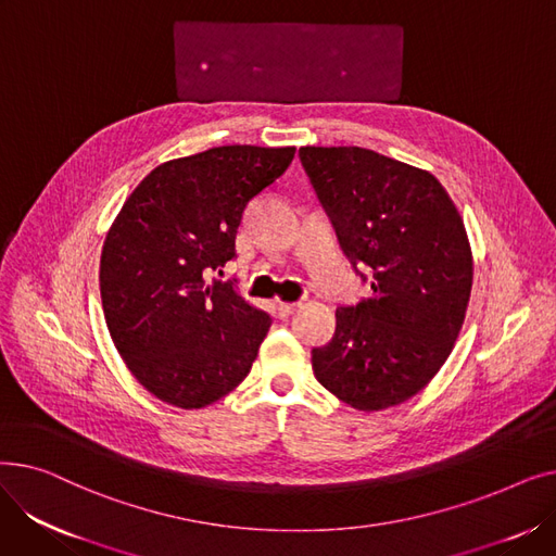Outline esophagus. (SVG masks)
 <instances>
[{"label": "esophagus", "instance_id": "obj_1", "mask_svg": "<svg viewBox=\"0 0 556 556\" xmlns=\"http://www.w3.org/2000/svg\"><path fill=\"white\" fill-rule=\"evenodd\" d=\"M300 311V304L298 302H279L277 304V313L281 319H288L290 315H295Z\"/></svg>", "mask_w": 556, "mask_h": 556}]
</instances>
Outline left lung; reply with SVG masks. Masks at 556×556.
Here are the masks:
<instances>
[{
	"instance_id": "left-lung-1",
	"label": "left lung",
	"mask_w": 556,
	"mask_h": 556,
	"mask_svg": "<svg viewBox=\"0 0 556 556\" xmlns=\"http://www.w3.org/2000/svg\"><path fill=\"white\" fill-rule=\"evenodd\" d=\"M302 166L371 298L336 311L313 374L356 410L415 396L448 358L471 298L464 223L434 175L358 146H304Z\"/></svg>"
}]
</instances>
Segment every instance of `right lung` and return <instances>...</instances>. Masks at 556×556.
<instances>
[{
    "instance_id": "right-lung-1",
    "label": "right lung",
    "mask_w": 556,
    "mask_h": 556,
    "mask_svg": "<svg viewBox=\"0 0 556 556\" xmlns=\"http://www.w3.org/2000/svg\"><path fill=\"white\" fill-rule=\"evenodd\" d=\"M293 146H218L160 164L112 223L101 300L116 352L157 399L204 407L250 374L273 319L207 275L237 258L248 204L275 185Z\"/></svg>"
}]
</instances>
